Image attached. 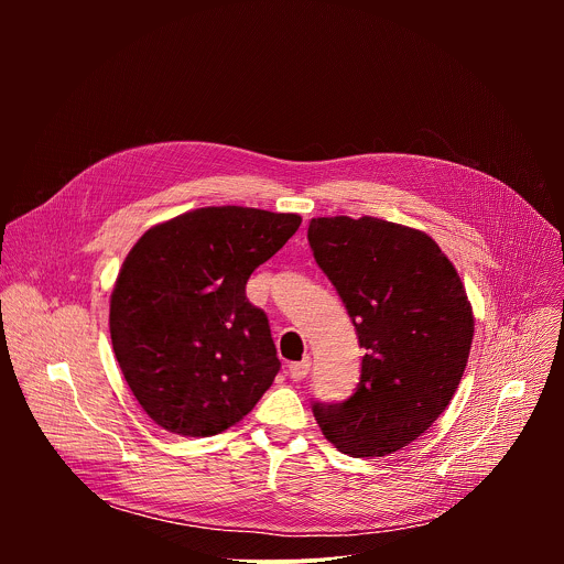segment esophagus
I'll use <instances>...</instances> for the list:
<instances>
[{"instance_id":"esophagus-1","label":"esophagus","mask_w":564,"mask_h":564,"mask_svg":"<svg viewBox=\"0 0 564 564\" xmlns=\"http://www.w3.org/2000/svg\"><path fill=\"white\" fill-rule=\"evenodd\" d=\"M310 366H312L310 357H305L303 361L290 364V368H288V375H290V379H292V381H303V379L307 377V372H310Z\"/></svg>"}]
</instances>
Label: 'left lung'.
<instances>
[{"mask_svg": "<svg viewBox=\"0 0 564 564\" xmlns=\"http://www.w3.org/2000/svg\"><path fill=\"white\" fill-rule=\"evenodd\" d=\"M316 265L337 288L366 350L355 392L312 413L335 448L383 457L415 442L446 411L464 375L473 310L435 240L375 216L312 218Z\"/></svg>", "mask_w": 564, "mask_h": 564, "instance_id": "left-lung-1", "label": "left lung"}]
</instances>
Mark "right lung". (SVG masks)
Masks as SVG:
<instances>
[{"instance_id": "1", "label": "right lung", "mask_w": 564, "mask_h": 564, "mask_svg": "<svg viewBox=\"0 0 564 564\" xmlns=\"http://www.w3.org/2000/svg\"><path fill=\"white\" fill-rule=\"evenodd\" d=\"M299 214L200 207L147 229L111 292L109 330L144 413L170 433L209 437L243 420L281 361L250 274L299 229Z\"/></svg>"}]
</instances>
